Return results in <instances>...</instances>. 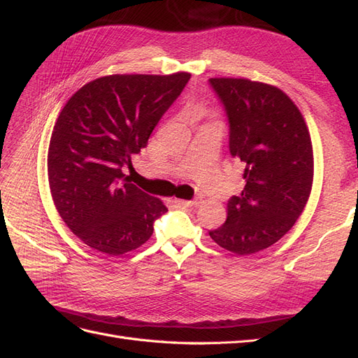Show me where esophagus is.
I'll use <instances>...</instances> for the list:
<instances>
[{
    "label": "esophagus",
    "instance_id": "obj_1",
    "mask_svg": "<svg viewBox=\"0 0 358 358\" xmlns=\"http://www.w3.org/2000/svg\"><path fill=\"white\" fill-rule=\"evenodd\" d=\"M176 204L182 206V208H199L201 204L200 199H192V200H175Z\"/></svg>",
    "mask_w": 358,
    "mask_h": 358
}]
</instances>
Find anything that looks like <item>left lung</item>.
Masks as SVG:
<instances>
[{
	"label": "left lung",
	"mask_w": 358,
	"mask_h": 358,
	"mask_svg": "<svg viewBox=\"0 0 358 358\" xmlns=\"http://www.w3.org/2000/svg\"><path fill=\"white\" fill-rule=\"evenodd\" d=\"M209 83L230 124V154L245 166V187L227 203V221L209 231L236 255L272 246L296 224L313 180L310 134L297 106L276 86L249 79Z\"/></svg>",
	"instance_id": "left-lung-1"
}]
</instances>
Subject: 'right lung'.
<instances>
[{
	"label": "right lung",
	"mask_w": 358,
	"mask_h": 358,
	"mask_svg": "<svg viewBox=\"0 0 358 358\" xmlns=\"http://www.w3.org/2000/svg\"><path fill=\"white\" fill-rule=\"evenodd\" d=\"M189 73L112 74L71 95L53 127L48 176L53 203L69 229L110 257L149 241L167 208L122 173L161 116L175 103Z\"/></svg>",
	"instance_id": "1"
}]
</instances>
